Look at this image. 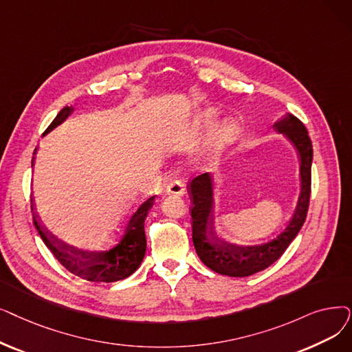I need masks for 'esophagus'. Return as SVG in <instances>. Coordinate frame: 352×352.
I'll list each match as a JSON object with an SVG mask.
<instances>
[{"label": "esophagus", "mask_w": 352, "mask_h": 352, "mask_svg": "<svg viewBox=\"0 0 352 352\" xmlns=\"http://www.w3.org/2000/svg\"><path fill=\"white\" fill-rule=\"evenodd\" d=\"M166 192L168 194H175V195H184L186 194V184L179 179H174L166 186Z\"/></svg>", "instance_id": "esophagus-1"}]
</instances>
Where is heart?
<instances>
[{"mask_svg":"<svg viewBox=\"0 0 352 352\" xmlns=\"http://www.w3.org/2000/svg\"><path fill=\"white\" fill-rule=\"evenodd\" d=\"M214 119H216V113L208 112L204 116L203 122H206V124H211ZM237 131H239V126H237V124H236L233 119L223 120L221 124L217 126L216 132H214V136H212L211 144H210V149H208L210 152H208V154L216 155L217 152H220L228 142L233 141L236 138Z\"/></svg>","mask_w":352,"mask_h":352,"instance_id":"obj_1","label":"heart"}]
</instances>
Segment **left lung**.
I'll return each instance as SVG.
<instances>
[{"label": "left lung", "instance_id": "obj_1", "mask_svg": "<svg viewBox=\"0 0 352 352\" xmlns=\"http://www.w3.org/2000/svg\"><path fill=\"white\" fill-rule=\"evenodd\" d=\"M274 129L285 133L296 146L300 157V195L296 211L285 230L276 237L256 246H236L221 241L211 232L210 212L212 208L211 177L201 174L188 182L191 197L192 243L198 257L211 270L233 278L250 276L273 265L285 253L307 219L311 198L312 142L307 128L294 115H285L274 124Z\"/></svg>", "mask_w": 352, "mask_h": 352}]
</instances>
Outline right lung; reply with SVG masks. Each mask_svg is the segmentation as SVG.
<instances>
[{
    "label": "right lung",
    "mask_w": 352,
    "mask_h": 352,
    "mask_svg": "<svg viewBox=\"0 0 352 352\" xmlns=\"http://www.w3.org/2000/svg\"><path fill=\"white\" fill-rule=\"evenodd\" d=\"M72 111L73 109L69 106L60 111L43 135L49 133L57 125L62 124ZM154 198L155 195H152L136 207L124 226L119 227L120 230L115 233L112 240L106 243L103 248L95 250H80L69 246L65 241L54 237L43 226L33 206L32 214L41 240L50 249L60 265L85 280L111 283L131 276L140 267L146 250L144 223L148 211L154 206Z\"/></svg>",
    "instance_id": "obj_1"
}]
</instances>
